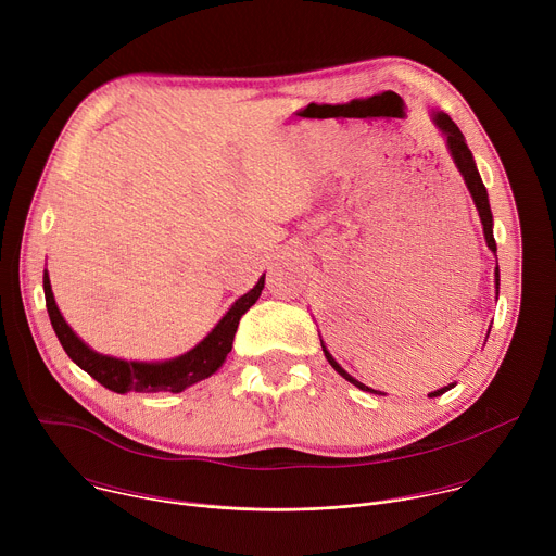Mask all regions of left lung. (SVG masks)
<instances>
[{"mask_svg":"<svg viewBox=\"0 0 556 556\" xmlns=\"http://www.w3.org/2000/svg\"><path fill=\"white\" fill-rule=\"evenodd\" d=\"M431 121H433L435 129L442 134L444 142H446V149H448V153H451V157H453V163H455L459 176L464 178V185H466V189H468V193H470V198H472V204H475V208H478V215H480V222H482V228H484L486 247H489V249L493 251V255L497 257V244H495V235H493V211H491V202H489V191H486V187H484V182H482V176H480V172H478V165H475V157H472V153H470V149H468V144H466V138H464V134L459 131V127L451 121L448 114H444V112H440V110H431ZM497 296H500V266H495V299H497ZM489 332H491V330H489ZM319 337H321V334H319ZM486 339H489V334H486ZM321 348H324V354H326L328 363H330L348 382H352V384L358 387L361 391L376 393V395H387L384 391L371 389V387L363 384L361 380H356L352 374H348V371L337 363V358L330 354V350H328V345L324 343V339H321ZM453 387H455V382H448V384H444V387L431 391L429 399H438V395H442L444 391H448V389H453Z\"/></svg>","mask_w":556,"mask_h":556,"instance_id":"left-lung-1","label":"left lung"}]
</instances>
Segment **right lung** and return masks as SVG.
I'll return each mask as SVG.
<instances>
[{"label": "right lung", "mask_w": 556, "mask_h": 556, "mask_svg": "<svg viewBox=\"0 0 556 556\" xmlns=\"http://www.w3.org/2000/svg\"><path fill=\"white\" fill-rule=\"evenodd\" d=\"M264 281H266V273L247 294L235 299V303L226 309V314L195 348L167 361H127V358H116V356L92 350L63 319V314L54 301L48 270H43V294H46V307L50 314L52 330L59 343L63 345L65 354L84 371H88L94 380H99L103 387L116 393H127V391L180 393L187 387L213 376L224 365L232 348V339H235L237 326H240L242 314L260 299L264 290Z\"/></svg>", "instance_id": "1"}]
</instances>
